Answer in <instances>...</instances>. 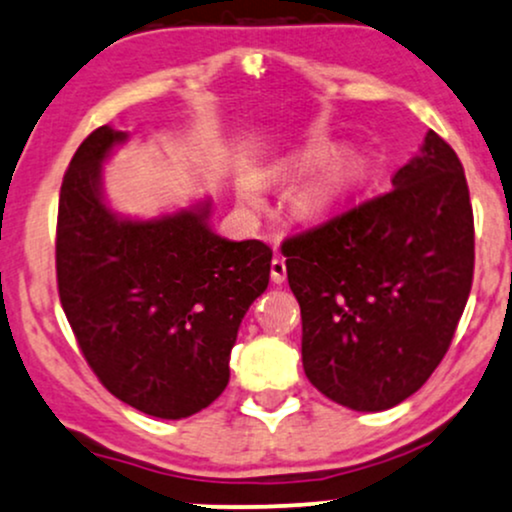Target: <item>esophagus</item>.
Masks as SVG:
<instances>
[{
  "instance_id": "obj_1",
  "label": "esophagus",
  "mask_w": 512,
  "mask_h": 512,
  "mask_svg": "<svg viewBox=\"0 0 512 512\" xmlns=\"http://www.w3.org/2000/svg\"><path fill=\"white\" fill-rule=\"evenodd\" d=\"M287 278V266H285V258L282 256H275L273 261H270V280L275 282V285H282Z\"/></svg>"
}]
</instances>
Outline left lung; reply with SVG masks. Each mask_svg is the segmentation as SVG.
Instances as JSON below:
<instances>
[{"label":"left lung","mask_w":512,"mask_h":512,"mask_svg":"<svg viewBox=\"0 0 512 512\" xmlns=\"http://www.w3.org/2000/svg\"><path fill=\"white\" fill-rule=\"evenodd\" d=\"M306 378L357 412L400 405L446 357L474 273L465 170L436 131L393 189L282 242Z\"/></svg>","instance_id":"left-lung-1"}]
</instances>
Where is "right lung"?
<instances>
[{"label":"right lung","instance_id":"add662e5","mask_svg":"<svg viewBox=\"0 0 512 512\" xmlns=\"http://www.w3.org/2000/svg\"><path fill=\"white\" fill-rule=\"evenodd\" d=\"M126 141L100 126L59 191V302L93 374L160 419L201 412L230 381L239 323L268 287L273 249L210 230V201L153 220L112 213L102 162Z\"/></svg>","mask_w":512,"mask_h":512}]
</instances>
